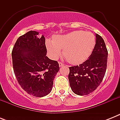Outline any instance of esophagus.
<instances>
[{"instance_id": "obj_1", "label": "esophagus", "mask_w": 120, "mask_h": 120, "mask_svg": "<svg viewBox=\"0 0 120 120\" xmlns=\"http://www.w3.org/2000/svg\"><path fill=\"white\" fill-rule=\"evenodd\" d=\"M64 65V64H62V63H61V62H59V67H63Z\"/></svg>"}]
</instances>
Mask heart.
Returning a JSON list of instances; mask_svg holds the SVG:
<instances>
[{
	"mask_svg": "<svg viewBox=\"0 0 120 120\" xmlns=\"http://www.w3.org/2000/svg\"><path fill=\"white\" fill-rule=\"evenodd\" d=\"M96 43L95 35L91 32L76 30L57 35L53 40H47L46 47L50 56L57 59L63 54L68 62L73 65L82 64L91 55Z\"/></svg>",
	"mask_w": 120,
	"mask_h": 120,
	"instance_id": "b5f03b06",
	"label": "heart"
}]
</instances>
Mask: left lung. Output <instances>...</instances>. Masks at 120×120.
<instances>
[{"mask_svg":"<svg viewBox=\"0 0 120 120\" xmlns=\"http://www.w3.org/2000/svg\"><path fill=\"white\" fill-rule=\"evenodd\" d=\"M93 52L83 64L69 67L68 80L71 90L80 96L92 93L100 85L107 66L108 51L102 37L96 34Z\"/></svg>","mask_w":120,"mask_h":120,"instance_id":"8db88e82","label":"left lung"}]
</instances>
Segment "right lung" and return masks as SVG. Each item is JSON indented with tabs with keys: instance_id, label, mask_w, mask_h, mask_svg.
I'll list each match as a JSON object with an SVG mask.
<instances>
[{
	"instance_id": "right-lung-1",
	"label": "right lung",
	"mask_w": 120,
	"mask_h": 120,
	"mask_svg": "<svg viewBox=\"0 0 120 120\" xmlns=\"http://www.w3.org/2000/svg\"><path fill=\"white\" fill-rule=\"evenodd\" d=\"M29 31L16 41L12 52L13 68L21 87L29 95L43 97L50 93L60 70L58 62L47 56L44 35Z\"/></svg>"
}]
</instances>
